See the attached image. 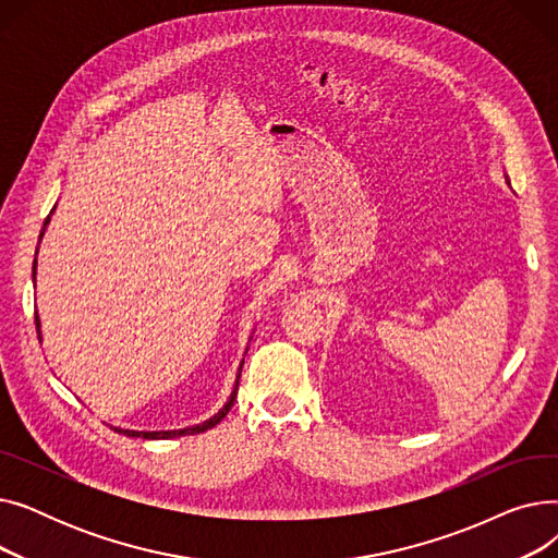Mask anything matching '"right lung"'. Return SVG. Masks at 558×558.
I'll return each instance as SVG.
<instances>
[{
    "label": "right lung",
    "mask_w": 558,
    "mask_h": 558,
    "mask_svg": "<svg viewBox=\"0 0 558 558\" xmlns=\"http://www.w3.org/2000/svg\"><path fill=\"white\" fill-rule=\"evenodd\" d=\"M49 223V217H47V221H45V226ZM45 234V228H43V232H40V238ZM34 276H36V267H34ZM36 328H38V339H43L40 337V318L36 316ZM240 375H242V366H240ZM240 375H238V383H234V389H232V393H230V398H228V402L219 409V414H215L213 418H208L205 423H201V425H194V427H185V429H169V432H135V429H122V427H112L117 434H124V436H133V438H175V436H187V434H201V432H205V429H213L215 425H219L223 418H226V414L230 412V407H232V402H234V398H238V387H240Z\"/></svg>",
    "instance_id": "right-lung-1"
}]
</instances>
